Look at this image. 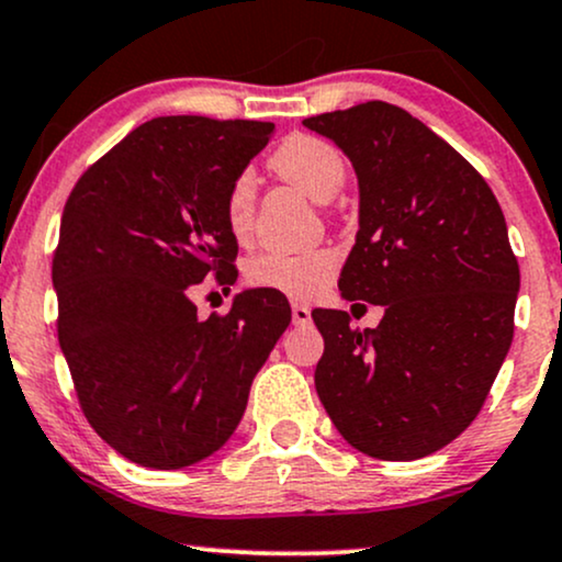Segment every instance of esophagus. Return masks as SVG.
<instances>
[{"label":"esophagus","instance_id":"obj_1","mask_svg":"<svg viewBox=\"0 0 562 562\" xmlns=\"http://www.w3.org/2000/svg\"><path fill=\"white\" fill-rule=\"evenodd\" d=\"M293 324L295 327H306V324H311V308L306 303H293Z\"/></svg>","mask_w":562,"mask_h":562}]
</instances>
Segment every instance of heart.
I'll return each mask as SVG.
<instances>
[{
  "label": "heart",
  "mask_w": 562,
  "mask_h": 562,
  "mask_svg": "<svg viewBox=\"0 0 562 562\" xmlns=\"http://www.w3.org/2000/svg\"><path fill=\"white\" fill-rule=\"evenodd\" d=\"M269 167L314 201H329L346 182V159L319 135H288L269 157ZM254 193V178L248 172H240L229 182L225 216L235 238H246L251 233ZM335 267L337 256L329 248L263 251L248 261L246 280L248 285L290 295V299H314L333 280Z\"/></svg>",
  "instance_id": "b5f03b06"
}]
</instances>
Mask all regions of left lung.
I'll return each mask as SVG.
<instances>
[{
    "label": "left lung",
    "instance_id": "obj_1",
    "mask_svg": "<svg viewBox=\"0 0 562 562\" xmlns=\"http://www.w3.org/2000/svg\"><path fill=\"white\" fill-rule=\"evenodd\" d=\"M353 165L358 233L346 301L384 306L380 327L314 308V384L348 445L416 461L474 422L513 342L520 288L503 209L450 144L387 101L303 120Z\"/></svg>",
    "mask_w": 562,
    "mask_h": 562
}]
</instances>
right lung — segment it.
Here are the masks:
<instances>
[{
  "mask_svg": "<svg viewBox=\"0 0 562 562\" xmlns=\"http://www.w3.org/2000/svg\"><path fill=\"white\" fill-rule=\"evenodd\" d=\"M272 133L254 120H148L65 204L52 263L59 348L88 424L146 469H186L233 437L290 324L272 290H243L209 319L191 299L209 272L235 282L225 199Z\"/></svg>",
  "mask_w": 562,
  "mask_h": 562,
  "instance_id": "right-lung-1",
  "label": "right lung"
}]
</instances>
